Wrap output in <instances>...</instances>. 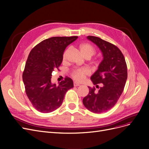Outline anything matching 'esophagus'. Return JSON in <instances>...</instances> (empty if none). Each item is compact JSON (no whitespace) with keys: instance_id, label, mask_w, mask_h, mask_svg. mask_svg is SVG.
<instances>
[{"instance_id":"obj_1","label":"esophagus","mask_w":149,"mask_h":149,"mask_svg":"<svg viewBox=\"0 0 149 149\" xmlns=\"http://www.w3.org/2000/svg\"><path fill=\"white\" fill-rule=\"evenodd\" d=\"M80 85L79 83H76V82H74V86H75V87H77V86H79Z\"/></svg>"}]
</instances>
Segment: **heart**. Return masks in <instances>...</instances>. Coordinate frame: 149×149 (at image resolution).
Segmentation results:
<instances>
[{
	"label": "heart",
	"instance_id": "b5f03b06",
	"mask_svg": "<svg viewBox=\"0 0 149 149\" xmlns=\"http://www.w3.org/2000/svg\"><path fill=\"white\" fill-rule=\"evenodd\" d=\"M80 51L81 54L85 58H90L91 57H92L96 52L95 49L88 43H84L81 44L80 46ZM69 49H67L64 52L63 54V60H66V58L68 56V55L69 52ZM91 73L90 70L87 68H80L77 69L76 70H74L72 72V77L73 79L75 80L76 81H81L84 79L85 78L86 75H89Z\"/></svg>",
	"mask_w": 149,
	"mask_h": 149
}]
</instances>
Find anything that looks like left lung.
I'll return each mask as SVG.
<instances>
[{
    "instance_id": "8db88e82",
    "label": "left lung",
    "mask_w": 149,
    "mask_h": 149,
    "mask_svg": "<svg viewBox=\"0 0 149 149\" xmlns=\"http://www.w3.org/2000/svg\"><path fill=\"white\" fill-rule=\"evenodd\" d=\"M87 39L97 46L103 58L91 77L99 90L88 87L89 92L83 98V103L90 111L102 113L115 105L124 91L127 79V64L124 55L114 44L96 36H88Z\"/></svg>"
}]
</instances>
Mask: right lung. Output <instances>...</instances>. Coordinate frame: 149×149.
I'll use <instances>...</instances> for the list:
<instances>
[{
	"label": "right lung",
	"mask_w": 149,
	"mask_h": 149,
	"mask_svg": "<svg viewBox=\"0 0 149 149\" xmlns=\"http://www.w3.org/2000/svg\"><path fill=\"white\" fill-rule=\"evenodd\" d=\"M78 36L52 37L34 47L29 55L22 74L25 93L32 105L43 113L52 112L62 104L68 91L74 87L66 77L56 85L51 82L52 73L63 61L66 47Z\"/></svg>",
	"instance_id": "obj_1"
}]
</instances>
